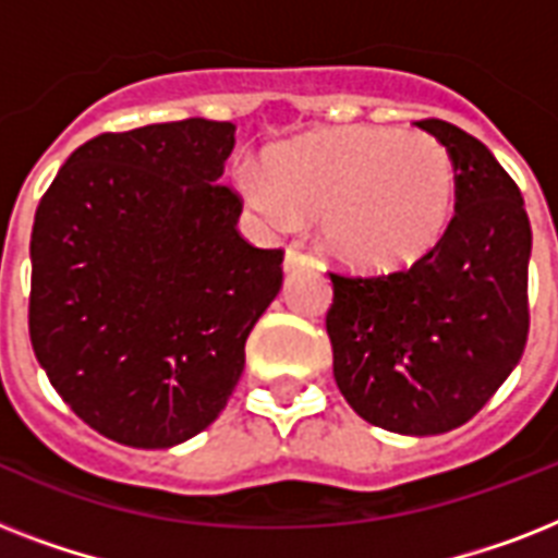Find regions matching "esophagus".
Segmentation results:
<instances>
[{
  "label": "esophagus",
  "instance_id": "34e87169",
  "mask_svg": "<svg viewBox=\"0 0 558 558\" xmlns=\"http://www.w3.org/2000/svg\"><path fill=\"white\" fill-rule=\"evenodd\" d=\"M310 263H313V257H310V254H306L301 245H295V243L289 245L287 257H283V269L295 271V269H301V266H310Z\"/></svg>",
  "mask_w": 558,
  "mask_h": 558
}]
</instances>
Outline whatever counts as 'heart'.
Instances as JSON below:
<instances>
[{
    "mask_svg": "<svg viewBox=\"0 0 558 558\" xmlns=\"http://www.w3.org/2000/svg\"><path fill=\"white\" fill-rule=\"evenodd\" d=\"M248 208L271 228L322 219L327 252L350 269L397 271L442 243L458 208L449 150L428 133L344 126L283 144L266 179L240 173Z\"/></svg>",
    "mask_w": 558,
    "mask_h": 558,
    "instance_id": "1",
    "label": "heart"
}]
</instances>
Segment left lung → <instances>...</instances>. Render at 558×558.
Returning <instances> with one entry per match:
<instances>
[{
    "label": "left lung",
    "instance_id": "8db88e82",
    "mask_svg": "<svg viewBox=\"0 0 558 558\" xmlns=\"http://www.w3.org/2000/svg\"><path fill=\"white\" fill-rule=\"evenodd\" d=\"M449 150L458 208L449 234L408 269L330 271L336 385L362 420L397 434L469 423L519 365L530 330V219L495 156L440 118L416 121Z\"/></svg>",
    "mask_w": 558,
    "mask_h": 558
}]
</instances>
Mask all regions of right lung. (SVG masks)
Instances as JSON below:
<instances>
[{
  "label": "right lung",
  "mask_w": 558,
  "mask_h": 558,
  "mask_svg": "<svg viewBox=\"0 0 558 558\" xmlns=\"http://www.w3.org/2000/svg\"><path fill=\"white\" fill-rule=\"evenodd\" d=\"M234 124L185 118L100 133L65 159L31 231L28 332L63 402L104 437L168 449L208 428L283 252L236 231L219 182Z\"/></svg>",
  "instance_id": "add662e5"
}]
</instances>
